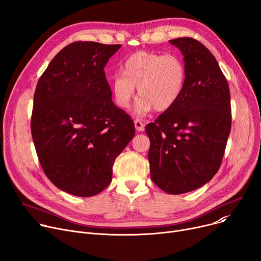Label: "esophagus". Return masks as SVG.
Listing matches in <instances>:
<instances>
[{
  "label": "esophagus",
  "instance_id": "obj_1",
  "mask_svg": "<svg viewBox=\"0 0 261 261\" xmlns=\"http://www.w3.org/2000/svg\"><path fill=\"white\" fill-rule=\"evenodd\" d=\"M134 126H135V129H136V131H139V132H142V131H144V123L140 120V119H135L134 120Z\"/></svg>",
  "mask_w": 261,
  "mask_h": 261
}]
</instances>
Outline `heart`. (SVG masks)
Segmentation results:
<instances>
[{"instance_id":"obj_1","label":"heart","mask_w":261,"mask_h":261,"mask_svg":"<svg viewBox=\"0 0 261 261\" xmlns=\"http://www.w3.org/2000/svg\"><path fill=\"white\" fill-rule=\"evenodd\" d=\"M121 72L122 76L112 79L114 99L120 108L127 109L138 88L141 98L135 112L139 116L152 109L168 111L180 100L186 86V65L175 54L135 51L123 62Z\"/></svg>"}]
</instances>
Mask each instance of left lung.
Returning a JSON list of instances; mask_svg holds the SVG:
<instances>
[{
	"instance_id": "1",
	"label": "left lung",
	"mask_w": 261,
	"mask_h": 261,
	"mask_svg": "<svg viewBox=\"0 0 261 261\" xmlns=\"http://www.w3.org/2000/svg\"><path fill=\"white\" fill-rule=\"evenodd\" d=\"M169 42L184 56L185 90L146 133L151 180L165 193L181 195L210 182L220 168L231 126L230 94L208 48L187 37Z\"/></svg>"
}]
</instances>
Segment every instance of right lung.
Returning <instances> with one entry per match:
<instances>
[{
	"instance_id": "add662e5",
	"label": "right lung",
	"mask_w": 261,
	"mask_h": 261,
	"mask_svg": "<svg viewBox=\"0 0 261 261\" xmlns=\"http://www.w3.org/2000/svg\"><path fill=\"white\" fill-rule=\"evenodd\" d=\"M120 46L68 44L37 84L31 128L39 162L55 186L77 197L111 183L115 159L135 133L131 117L114 105L103 70Z\"/></svg>"
}]
</instances>
